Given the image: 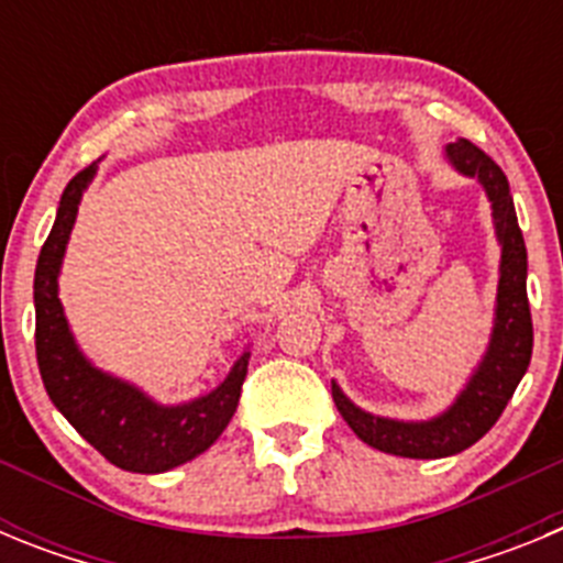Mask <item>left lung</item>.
I'll return each instance as SVG.
<instances>
[{
	"mask_svg": "<svg viewBox=\"0 0 563 563\" xmlns=\"http://www.w3.org/2000/svg\"><path fill=\"white\" fill-rule=\"evenodd\" d=\"M445 161L462 174L474 177L490 202L496 242L501 247L499 285H496L494 330L487 338L485 355L465 380L449 409L429 420H395L361 409L332 380V400L352 431L366 445L383 454L409 460H440L471 449L494 429L525 377L533 355V321L527 305V247L516 220L514 197L507 177L482 148L460 137L445 146Z\"/></svg>",
	"mask_w": 563,
	"mask_h": 563,
	"instance_id": "obj_1",
	"label": "left lung"
}]
</instances>
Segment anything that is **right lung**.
<instances>
[{"mask_svg": "<svg viewBox=\"0 0 563 563\" xmlns=\"http://www.w3.org/2000/svg\"><path fill=\"white\" fill-rule=\"evenodd\" d=\"M96 174L98 163H92L67 183L53 231L38 253L33 278L38 372L53 406L112 465L132 474H163L200 456L228 429L242 395L251 346L233 361L217 389L186 402H157L141 386L98 369L84 355L64 316L58 276L78 206Z\"/></svg>", "mask_w": 563, "mask_h": 563, "instance_id": "right-lung-1", "label": "right lung"}]
</instances>
